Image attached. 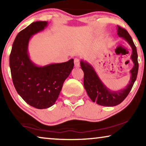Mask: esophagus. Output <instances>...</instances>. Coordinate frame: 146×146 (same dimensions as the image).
I'll return each mask as SVG.
<instances>
[{"label": "esophagus", "instance_id": "1", "mask_svg": "<svg viewBox=\"0 0 146 146\" xmlns=\"http://www.w3.org/2000/svg\"><path fill=\"white\" fill-rule=\"evenodd\" d=\"M74 64H75V67H79L80 66V60H79V59L77 58H75V60H74Z\"/></svg>", "mask_w": 146, "mask_h": 146}]
</instances>
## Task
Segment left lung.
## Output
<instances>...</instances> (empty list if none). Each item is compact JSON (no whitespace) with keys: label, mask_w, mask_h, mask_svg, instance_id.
Listing matches in <instances>:
<instances>
[{"label":"left lung","mask_w":146,"mask_h":146,"mask_svg":"<svg viewBox=\"0 0 146 146\" xmlns=\"http://www.w3.org/2000/svg\"><path fill=\"white\" fill-rule=\"evenodd\" d=\"M117 34L129 44L132 48L131 58L134 66L130 70L131 77L129 84L125 88L118 91H112L108 88L100 80L95 69L88 62L80 60V66L84 73V86L91 100L98 105L104 106H117L127 97L137 79L138 63L137 48L132 40L131 36L125 29L117 26Z\"/></svg>","instance_id":"left-lung-1"}]
</instances>
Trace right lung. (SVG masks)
I'll list each match as a JSON object with an SVG mask.
<instances>
[{
  "label": "right lung",
  "instance_id": "obj_1",
  "mask_svg": "<svg viewBox=\"0 0 146 146\" xmlns=\"http://www.w3.org/2000/svg\"><path fill=\"white\" fill-rule=\"evenodd\" d=\"M48 24L46 21L34 22L20 31L9 56L12 80L17 93L26 103L37 109L54 105L74 66L73 58L66 62L38 66L29 58V40Z\"/></svg>",
  "mask_w": 146,
  "mask_h": 146
}]
</instances>
